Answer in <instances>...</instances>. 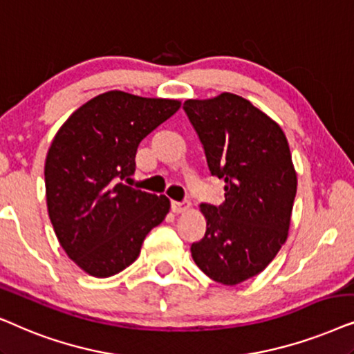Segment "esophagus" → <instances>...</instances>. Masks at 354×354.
I'll return each instance as SVG.
<instances>
[{
    "label": "esophagus",
    "instance_id": "1",
    "mask_svg": "<svg viewBox=\"0 0 354 354\" xmlns=\"http://www.w3.org/2000/svg\"><path fill=\"white\" fill-rule=\"evenodd\" d=\"M171 209H173L174 214H183V212L191 209V202L189 201H181V202L173 201L171 202Z\"/></svg>",
    "mask_w": 354,
    "mask_h": 354
}]
</instances>
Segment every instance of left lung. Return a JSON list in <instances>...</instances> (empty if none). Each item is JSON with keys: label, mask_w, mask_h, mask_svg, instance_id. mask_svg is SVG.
<instances>
[{"label": "left lung", "mask_w": 354, "mask_h": 354, "mask_svg": "<svg viewBox=\"0 0 354 354\" xmlns=\"http://www.w3.org/2000/svg\"><path fill=\"white\" fill-rule=\"evenodd\" d=\"M212 176L225 180V202L202 204L205 236L192 243L197 267L221 285L256 277L288 236L296 171L279 124L246 98L223 92L186 100Z\"/></svg>", "instance_id": "8db88e82"}]
</instances>
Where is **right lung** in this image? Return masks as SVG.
<instances>
[{
	"label": "right lung",
	"mask_w": 354,
	"mask_h": 354,
	"mask_svg": "<svg viewBox=\"0 0 354 354\" xmlns=\"http://www.w3.org/2000/svg\"><path fill=\"white\" fill-rule=\"evenodd\" d=\"M180 106L110 91L56 133L45 162L46 207L61 248L88 275L106 279L129 267L169 212L167 196L131 187L129 176L140 140Z\"/></svg>",
	"instance_id": "obj_1"
}]
</instances>
